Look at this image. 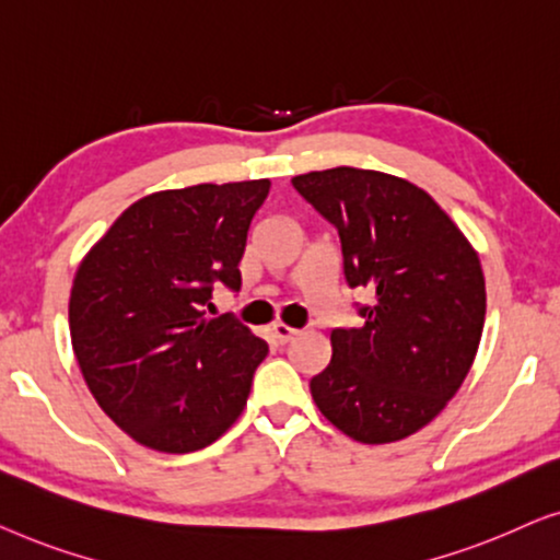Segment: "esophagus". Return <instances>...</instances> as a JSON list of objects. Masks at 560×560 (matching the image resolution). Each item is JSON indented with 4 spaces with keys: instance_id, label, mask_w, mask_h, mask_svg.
I'll list each match as a JSON object with an SVG mask.
<instances>
[{
    "instance_id": "34e87169",
    "label": "esophagus",
    "mask_w": 560,
    "mask_h": 560,
    "mask_svg": "<svg viewBox=\"0 0 560 560\" xmlns=\"http://www.w3.org/2000/svg\"><path fill=\"white\" fill-rule=\"evenodd\" d=\"M271 332H273V337H277L279 345H287V342H291L299 335V329L289 327V325H281V322H273Z\"/></svg>"
}]
</instances>
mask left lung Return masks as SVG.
Listing matches in <instances>:
<instances>
[{
	"mask_svg": "<svg viewBox=\"0 0 560 560\" xmlns=\"http://www.w3.org/2000/svg\"><path fill=\"white\" fill-rule=\"evenodd\" d=\"M291 185L335 225L348 287L370 294L362 325L329 335L332 360L310 381L314 404L362 444L411 436L475 362L487 306L477 250L408 179L335 167Z\"/></svg>",
	"mask_w": 560,
	"mask_h": 560,
	"instance_id": "left-lung-1",
	"label": "left lung"
}]
</instances>
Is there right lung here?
I'll list each match as a JSON object with an SVG mask.
<instances>
[{
    "label": "right lung",
    "instance_id": "1",
    "mask_svg": "<svg viewBox=\"0 0 560 560\" xmlns=\"http://www.w3.org/2000/svg\"><path fill=\"white\" fill-rule=\"evenodd\" d=\"M269 179L154 192L126 208L78 266L70 340L93 398L133 441L187 454L238 419L269 352L212 289L238 264Z\"/></svg>",
    "mask_w": 560,
    "mask_h": 560
}]
</instances>
